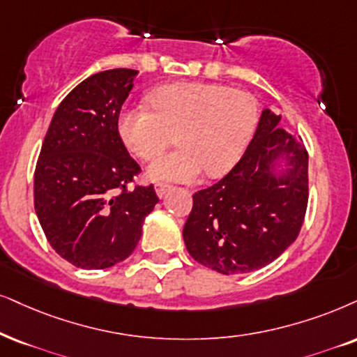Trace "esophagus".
<instances>
[{"instance_id":"esophagus-1","label":"esophagus","mask_w":357,"mask_h":357,"mask_svg":"<svg viewBox=\"0 0 357 357\" xmlns=\"http://www.w3.org/2000/svg\"><path fill=\"white\" fill-rule=\"evenodd\" d=\"M168 189H169V186H168V184H165V183H158L155 186V191L158 194V197H165L166 192H168Z\"/></svg>"}]
</instances>
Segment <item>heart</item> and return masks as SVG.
Listing matches in <instances>:
<instances>
[{
	"label": "heart",
	"instance_id": "1",
	"mask_svg": "<svg viewBox=\"0 0 357 357\" xmlns=\"http://www.w3.org/2000/svg\"><path fill=\"white\" fill-rule=\"evenodd\" d=\"M151 107H125L119 133L142 160H153L173 142L179 148L148 166L151 181L192 183L227 173L241 160L259 121V103L250 93L227 85L178 82L156 89ZM176 137H174V135Z\"/></svg>",
	"mask_w": 357,
	"mask_h": 357
}]
</instances>
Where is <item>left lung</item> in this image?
Returning a JSON list of instances; mask_svg holds the SVG:
<instances>
[{
    "label": "left lung",
    "mask_w": 357,
    "mask_h": 357,
    "mask_svg": "<svg viewBox=\"0 0 357 357\" xmlns=\"http://www.w3.org/2000/svg\"><path fill=\"white\" fill-rule=\"evenodd\" d=\"M280 120L265 108L238 163L194 192L183 238L204 267L224 275L254 272L298 237L308 204V153Z\"/></svg>",
    "instance_id": "obj_1"
}]
</instances>
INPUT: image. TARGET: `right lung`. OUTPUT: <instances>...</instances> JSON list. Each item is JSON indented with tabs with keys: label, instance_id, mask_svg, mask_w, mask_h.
<instances>
[{
	"label": "right lung",
	"instance_id": "1",
	"mask_svg": "<svg viewBox=\"0 0 357 357\" xmlns=\"http://www.w3.org/2000/svg\"><path fill=\"white\" fill-rule=\"evenodd\" d=\"M138 72L90 75L54 114L34 173V209L49 243L79 268L114 267L132 255L158 199L119 133V115Z\"/></svg>",
	"mask_w": 357,
	"mask_h": 357
}]
</instances>
